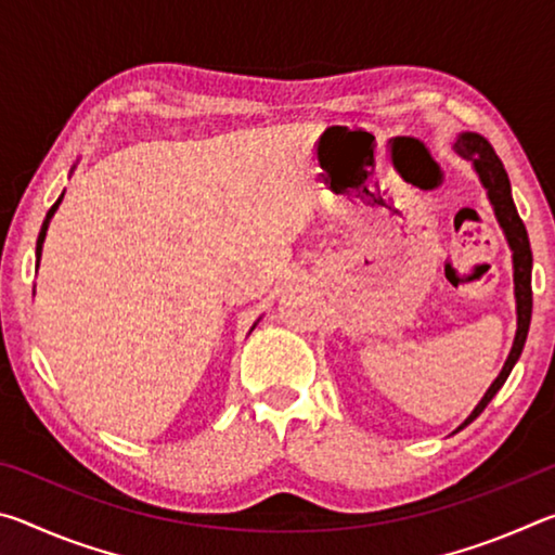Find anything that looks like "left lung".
Listing matches in <instances>:
<instances>
[{"label": "left lung", "instance_id": "obj_1", "mask_svg": "<svg viewBox=\"0 0 555 555\" xmlns=\"http://www.w3.org/2000/svg\"><path fill=\"white\" fill-rule=\"evenodd\" d=\"M453 152L473 164L477 178H480V183L487 191V201H490V205H492L494 218H496V222H500V228L504 232V240H506V244H509L512 269H514V300H516V333H514L509 357H506L502 372L496 374V379L490 384V389L485 391L480 403H477L473 413H469L463 424L457 426V430H463L487 409V403H490L494 399V393L502 389V384L506 382V377H509V372L514 370L516 360L521 357L526 335H529V323H531V304H533L531 300V267H533V259H531V247H529V234H526L524 222L519 218V212H516V205L512 201L509 176H506L500 156L494 154L492 144L487 142L482 134H477V131H460V134L453 139Z\"/></svg>", "mask_w": 555, "mask_h": 555}]
</instances>
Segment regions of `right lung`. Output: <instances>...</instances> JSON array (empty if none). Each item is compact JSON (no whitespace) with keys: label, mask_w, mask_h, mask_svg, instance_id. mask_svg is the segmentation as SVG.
Instances as JSON below:
<instances>
[{"label":"right lung","mask_w":555,"mask_h":555,"mask_svg":"<svg viewBox=\"0 0 555 555\" xmlns=\"http://www.w3.org/2000/svg\"><path fill=\"white\" fill-rule=\"evenodd\" d=\"M63 195H65V191L61 193V198L59 201H55L53 203V208L49 210V215H46V220H43V224H41V232H39V240H36V259H39L41 261V251H43V242H46V232H49V224H51V218H53V215H55V210H59V205H61V201H63ZM259 321H261V318H259ZM257 321V323H259ZM257 323L255 325H251V331H255V327H257ZM249 331V333H251Z\"/></svg>","instance_id":"right-lung-1"}]
</instances>
